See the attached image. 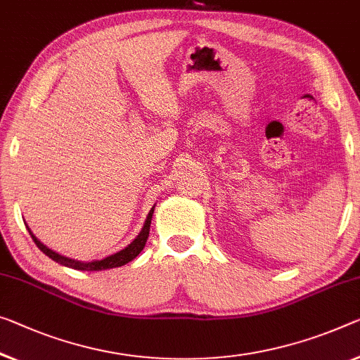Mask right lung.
<instances>
[{"label": "right lung", "mask_w": 360, "mask_h": 360, "mask_svg": "<svg viewBox=\"0 0 360 360\" xmlns=\"http://www.w3.org/2000/svg\"><path fill=\"white\" fill-rule=\"evenodd\" d=\"M153 212H154V207L149 211L148 217H146V222L143 225V230L140 231V235H138L134 241L130 243L129 246L125 248V250L119 251L112 254V256H109L106 259H103V261H93V262H79V261H74V259H69V257H64L60 256V254L54 252L46 248L43 243H40L37 240L33 233L30 231V236L32 240L35 241V245L40 248V250L46 254L48 257H51L53 261L59 262L60 265H65V267H70V269H77V270H106V269H114V267H120V265H125L129 264L130 261H134V259L138 256L143 251V248L146 245V240L149 236V226H151V219H153Z\"/></svg>", "instance_id": "1"}]
</instances>
